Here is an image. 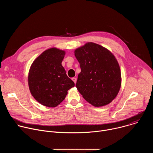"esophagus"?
Segmentation results:
<instances>
[{"mask_svg":"<svg viewBox=\"0 0 153 153\" xmlns=\"http://www.w3.org/2000/svg\"><path fill=\"white\" fill-rule=\"evenodd\" d=\"M71 79H72V80L74 82V83H76V82H77V78H76V77H73Z\"/></svg>","mask_w":153,"mask_h":153,"instance_id":"1","label":"esophagus"}]
</instances>
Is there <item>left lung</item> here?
I'll return each mask as SVG.
<instances>
[{
    "instance_id": "left-lung-1",
    "label": "left lung",
    "mask_w": 153,
    "mask_h": 153,
    "mask_svg": "<svg viewBox=\"0 0 153 153\" xmlns=\"http://www.w3.org/2000/svg\"><path fill=\"white\" fill-rule=\"evenodd\" d=\"M74 55L81 69L76 85L79 92L94 106L110 103L121 85L120 70L114 56L93 42L76 49Z\"/></svg>"
}]
</instances>
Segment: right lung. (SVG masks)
I'll return each instance as SVG.
<instances>
[{
  "instance_id": "add662e5",
  "label": "right lung",
  "mask_w": 153,
  "mask_h": 153,
  "mask_svg": "<svg viewBox=\"0 0 153 153\" xmlns=\"http://www.w3.org/2000/svg\"><path fill=\"white\" fill-rule=\"evenodd\" d=\"M64 51L53 48L43 52L33 63L28 75V85L34 98L42 105L55 107L74 86L62 65Z\"/></svg>"
}]
</instances>
